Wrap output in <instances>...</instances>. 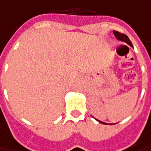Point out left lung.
I'll return each mask as SVG.
<instances>
[{"label":"left lung","instance_id":"1","mask_svg":"<svg viewBox=\"0 0 151 151\" xmlns=\"http://www.w3.org/2000/svg\"><path fill=\"white\" fill-rule=\"evenodd\" d=\"M113 33H114V36H115L116 37H117V39H118V40H119V41H123V42H126L127 44L129 45V46L133 47V45H132V43H131V41H129V37H127L126 34L119 33V32H118V31H113ZM96 120H97L98 122H101V123L104 124V125H106L107 124V123H106V122H103L99 121V120H98V119H96ZM110 125H114V124H110Z\"/></svg>","mask_w":151,"mask_h":151}]
</instances>
